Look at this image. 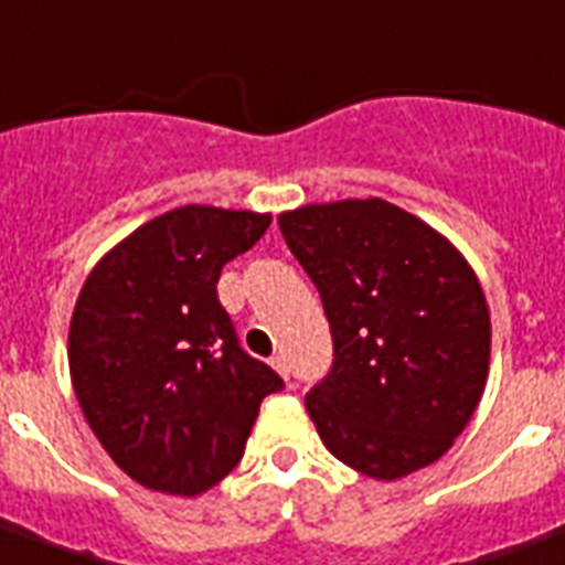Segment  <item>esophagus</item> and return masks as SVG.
<instances>
[{
    "label": "esophagus",
    "mask_w": 565,
    "mask_h": 565,
    "mask_svg": "<svg viewBox=\"0 0 565 565\" xmlns=\"http://www.w3.org/2000/svg\"><path fill=\"white\" fill-rule=\"evenodd\" d=\"M273 367L278 370V373H281L284 379H290V361L284 359V355H275V359H273Z\"/></svg>",
    "instance_id": "esophagus-1"
}]
</instances>
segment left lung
Wrapping results in <instances>:
<instances>
[{
  "mask_svg": "<svg viewBox=\"0 0 565 565\" xmlns=\"http://www.w3.org/2000/svg\"><path fill=\"white\" fill-rule=\"evenodd\" d=\"M320 290L334 340L305 397L322 445L373 480H399L454 447L483 397L492 322L454 243L382 198L278 215Z\"/></svg>",
  "mask_w": 565,
  "mask_h": 565,
  "instance_id": "left-lung-1",
  "label": "left lung"
}]
</instances>
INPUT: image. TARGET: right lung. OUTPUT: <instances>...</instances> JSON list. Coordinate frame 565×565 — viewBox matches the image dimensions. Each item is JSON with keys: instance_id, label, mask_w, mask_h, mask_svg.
<instances>
[{"instance_id": "1", "label": "right lung", "mask_w": 565, "mask_h": 565, "mask_svg": "<svg viewBox=\"0 0 565 565\" xmlns=\"http://www.w3.org/2000/svg\"><path fill=\"white\" fill-rule=\"evenodd\" d=\"M269 213L189 204L120 239L82 284L67 361L82 415L120 471L166 494L206 492L243 459L284 382L236 340L222 266Z\"/></svg>"}]
</instances>
